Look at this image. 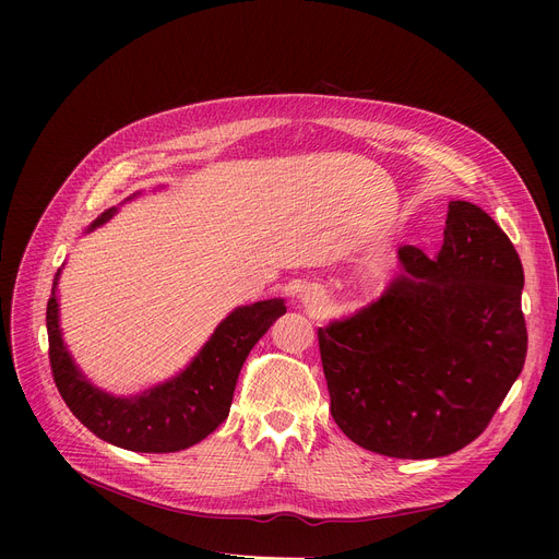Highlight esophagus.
I'll use <instances>...</instances> for the list:
<instances>
[{
	"mask_svg": "<svg viewBox=\"0 0 559 559\" xmlns=\"http://www.w3.org/2000/svg\"><path fill=\"white\" fill-rule=\"evenodd\" d=\"M301 304L308 310H321V306L326 304V297H324V292H321L319 287H306L301 292Z\"/></svg>",
	"mask_w": 559,
	"mask_h": 559,
	"instance_id": "1",
	"label": "esophagus"
}]
</instances>
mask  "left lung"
<instances>
[{"label": "left lung", "instance_id": "left-lung-1", "mask_svg": "<svg viewBox=\"0 0 559 559\" xmlns=\"http://www.w3.org/2000/svg\"><path fill=\"white\" fill-rule=\"evenodd\" d=\"M396 255L376 299L319 329L331 413L367 451L442 457L487 428L523 369V267L472 201L449 203L432 258L417 247Z\"/></svg>", "mask_w": 559, "mask_h": 559}]
</instances>
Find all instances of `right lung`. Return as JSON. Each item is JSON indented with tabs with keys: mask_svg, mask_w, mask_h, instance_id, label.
<instances>
[{
	"mask_svg": "<svg viewBox=\"0 0 559 559\" xmlns=\"http://www.w3.org/2000/svg\"><path fill=\"white\" fill-rule=\"evenodd\" d=\"M142 190L127 197L133 201ZM117 205L102 213L83 233L112 219ZM56 272L47 301L49 362L56 388L72 415L104 442L138 453H174L209 437L230 409L235 383L255 342L285 314V299L255 301L230 310L199 348V354L171 378L138 394H112L87 378L63 340Z\"/></svg>",
	"mask_w": 559,
	"mask_h": 559,
	"instance_id": "obj_1",
	"label": "right lung"
}]
</instances>
